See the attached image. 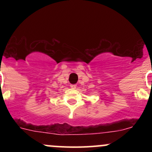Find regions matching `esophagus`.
I'll use <instances>...</instances> for the list:
<instances>
[{
	"label": "esophagus",
	"instance_id": "esophagus-1",
	"mask_svg": "<svg viewBox=\"0 0 152 152\" xmlns=\"http://www.w3.org/2000/svg\"><path fill=\"white\" fill-rule=\"evenodd\" d=\"M71 88H74V89H75V88H76V84H74V85H71Z\"/></svg>",
	"mask_w": 152,
	"mask_h": 152
}]
</instances>
